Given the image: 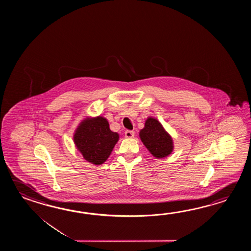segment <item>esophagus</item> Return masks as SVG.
Masks as SVG:
<instances>
[{
  "mask_svg": "<svg viewBox=\"0 0 251 251\" xmlns=\"http://www.w3.org/2000/svg\"><path fill=\"white\" fill-rule=\"evenodd\" d=\"M125 135H126V138H133V136H134V132L127 130V131L125 132Z\"/></svg>",
  "mask_w": 251,
  "mask_h": 251,
  "instance_id": "obj_1",
  "label": "esophagus"
}]
</instances>
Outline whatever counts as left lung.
<instances>
[{"label":"left lung","instance_id":"left-lung-1","mask_svg":"<svg viewBox=\"0 0 251 251\" xmlns=\"http://www.w3.org/2000/svg\"><path fill=\"white\" fill-rule=\"evenodd\" d=\"M139 135L145 147L155 158L167 157L173 151L174 146L171 135L156 118H147Z\"/></svg>","mask_w":251,"mask_h":251}]
</instances>
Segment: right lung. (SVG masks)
Segmentation results:
<instances>
[{
	"instance_id": "obj_1",
	"label": "right lung",
	"mask_w": 251,
	"mask_h": 251,
	"mask_svg": "<svg viewBox=\"0 0 251 251\" xmlns=\"http://www.w3.org/2000/svg\"><path fill=\"white\" fill-rule=\"evenodd\" d=\"M119 135L112 132L106 118H85L75 130V146L89 162L95 165L104 163L118 143Z\"/></svg>"
}]
</instances>
